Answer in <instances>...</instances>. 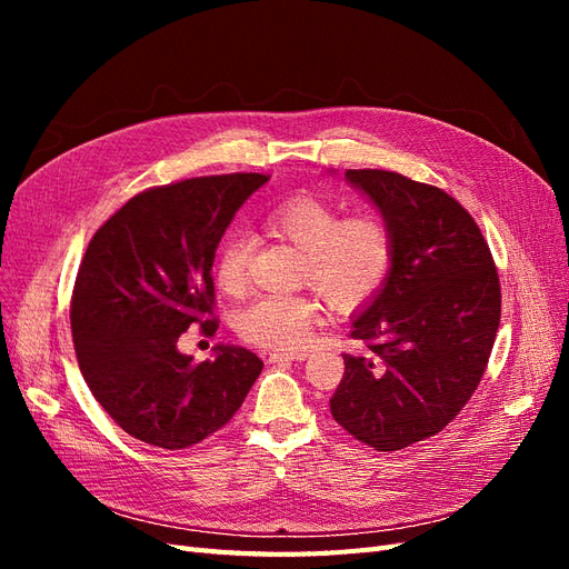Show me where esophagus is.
<instances>
[{"mask_svg":"<svg viewBox=\"0 0 569 569\" xmlns=\"http://www.w3.org/2000/svg\"><path fill=\"white\" fill-rule=\"evenodd\" d=\"M308 351H272L268 356L270 363H280V360H306Z\"/></svg>","mask_w":569,"mask_h":569,"instance_id":"esophagus-1","label":"esophagus"}]
</instances>
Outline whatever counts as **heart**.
<instances>
[{
    "label": "heart",
    "instance_id": "heart-1",
    "mask_svg": "<svg viewBox=\"0 0 569 569\" xmlns=\"http://www.w3.org/2000/svg\"><path fill=\"white\" fill-rule=\"evenodd\" d=\"M270 234L306 256L303 282L337 311L370 301L387 282L393 266V230L377 213L343 218L337 206L299 197L268 213ZM253 242L244 232H230L216 253L220 289L237 295L247 284ZM322 308L308 297H258L234 316L237 335L261 349L289 351L311 339Z\"/></svg>",
    "mask_w": 569,
    "mask_h": 569
}]
</instances>
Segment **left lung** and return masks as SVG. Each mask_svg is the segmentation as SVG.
I'll list each match as a JSON object with an SVG mask.
<instances>
[{"label": "left lung", "instance_id": "left-lung-1", "mask_svg": "<svg viewBox=\"0 0 569 569\" xmlns=\"http://www.w3.org/2000/svg\"><path fill=\"white\" fill-rule=\"evenodd\" d=\"M393 230V266L360 308L343 353L332 418L375 451L435 437L470 401L487 370L501 284L485 234L443 189L391 170H347Z\"/></svg>", "mask_w": 569, "mask_h": 569}]
</instances>
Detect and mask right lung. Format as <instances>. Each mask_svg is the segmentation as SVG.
Here are the masks:
<instances>
[{
	"label": "right lung",
	"instance_id": "right-lung-1",
	"mask_svg": "<svg viewBox=\"0 0 569 569\" xmlns=\"http://www.w3.org/2000/svg\"><path fill=\"white\" fill-rule=\"evenodd\" d=\"M261 173L151 187L101 226L71 299L80 372L113 422L144 443L180 451L232 420L263 360L218 343L194 363L178 349L192 325L218 330L213 258Z\"/></svg>",
	"mask_w": 569,
	"mask_h": 569
}]
</instances>
